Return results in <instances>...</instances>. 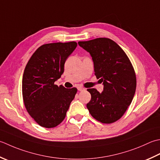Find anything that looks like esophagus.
<instances>
[{"instance_id": "esophagus-1", "label": "esophagus", "mask_w": 160, "mask_h": 160, "mask_svg": "<svg viewBox=\"0 0 160 160\" xmlns=\"http://www.w3.org/2000/svg\"><path fill=\"white\" fill-rule=\"evenodd\" d=\"M78 91H80V92H82V91L86 90L85 88H84V87H78Z\"/></svg>"}]
</instances>
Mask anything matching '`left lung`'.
Segmentation results:
<instances>
[{"label":"left lung","mask_w":160,"mask_h":160,"mask_svg":"<svg viewBox=\"0 0 160 160\" xmlns=\"http://www.w3.org/2000/svg\"><path fill=\"white\" fill-rule=\"evenodd\" d=\"M78 44L92 57L95 76L103 82L102 93L87 91L92 98L87 104L90 114L102 123H112L123 117L135 93L137 79L126 52L108 38H96Z\"/></svg>","instance_id":"1"}]
</instances>
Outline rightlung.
Returning <instances> with one entry per match:
<instances>
[{
  "mask_svg": "<svg viewBox=\"0 0 160 160\" xmlns=\"http://www.w3.org/2000/svg\"><path fill=\"white\" fill-rule=\"evenodd\" d=\"M77 43H46L39 47L25 68L22 94L25 107L40 126L52 128L60 124L67 115L77 89H66L55 82L64 73L66 59Z\"/></svg>",
  "mask_w": 160,
  "mask_h": 160,
  "instance_id": "right-lung-1",
  "label": "right lung"
}]
</instances>
